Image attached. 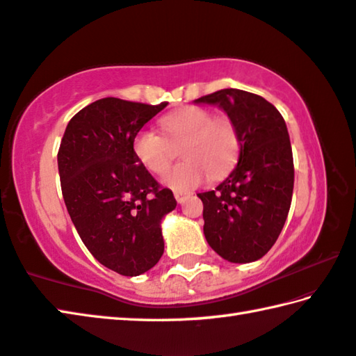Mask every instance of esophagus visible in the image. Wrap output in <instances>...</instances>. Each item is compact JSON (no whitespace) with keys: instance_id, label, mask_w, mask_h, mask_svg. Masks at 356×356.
Listing matches in <instances>:
<instances>
[{"instance_id":"34e87169","label":"esophagus","mask_w":356,"mask_h":356,"mask_svg":"<svg viewBox=\"0 0 356 356\" xmlns=\"http://www.w3.org/2000/svg\"><path fill=\"white\" fill-rule=\"evenodd\" d=\"M174 196H176L179 204H182L191 196V193L190 191H174Z\"/></svg>"}]
</instances>
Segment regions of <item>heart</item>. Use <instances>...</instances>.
Here are the masks:
<instances>
[{
  "mask_svg": "<svg viewBox=\"0 0 356 356\" xmlns=\"http://www.w3.org/2000/svg\"><path fill=\"white\" fill-rule=\"evenodd\" d=\"M166 137L152 129H141L134 138L140 163L154 174H165L182 146V163L166 174L165 184L186 191L205 177H221L235 165L240 154V135L229 116H213L202 107H184L161 118Z\"/></svg>",
  "mask_w": 356,
  "mask_h": 356,
  "instance_id": "b5f03b06",
  "label": "heart"
}]
</instances>
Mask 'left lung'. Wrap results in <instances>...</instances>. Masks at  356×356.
<instances>
[{
    "mask_svg": "<svg viewBox=\"0 0 356 356\" xmlns=\"http://www.w3.org/2000/svg\"><path fill=\"white\" fill-rule=\"evenodd\" d=\"M240 135V160L216 190L199 193L204 235L230 263H250L268 254L285 225L294 186V161L285 120L264 98L238 88L205 95Z\"/></svg>",
    "mask_w": 356,
    "mask_h": 356,
    "instance_id": "left-lung-1",
    "label": "left lung"
}]
</instances>
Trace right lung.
<instances>
[{
	"instance_id": "1",
	"label": "right lung",
	"mask_w": 356,
	"mask_h": 356,
	"mask_svg": "<svg viewBox=\"0 0 356 356\" xmlns=\"http://www.w3.org/2000/svg\"><path fill=\"white\" fill-rule=\"evenodd\" d=\"M166 104L95 101L70 120L57 152L77 234L96 260L121 275L156 266L165 249L161 218L177 205L134 152L135 135Z\"/></svg>"
}]
</instances>
